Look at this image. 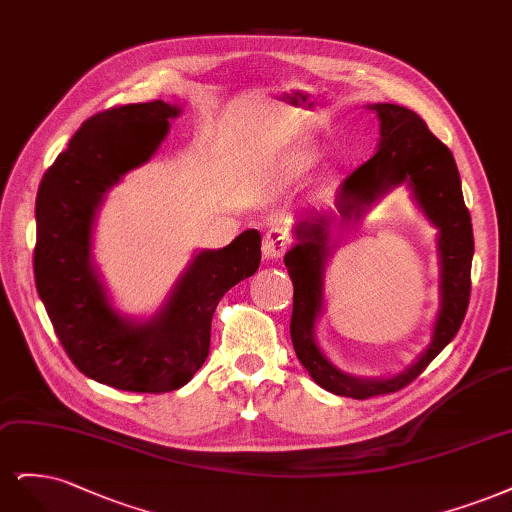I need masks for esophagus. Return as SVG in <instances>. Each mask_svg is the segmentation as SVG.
Segmentation results:
<instances>
[{"instance_id":"34e87169","label":"esophagus","mask_w":512,"mask_h":512,"mask_svg":"<svg viewBox=\"0 0 512 512\" xmlns=\"http://www.w3.org/2000/svg\"><path fill=\"white\" fill-rule=\"evenodd\" d=\"M289 244H291V240H289L285 229L283 227H272L270 232L263 236V246H261L263 257H266V259H280L285 255V251L289 249Z\"/></svg>"}]
</instances>
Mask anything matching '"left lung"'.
Returning <instances> with one entry per match:
<instances>
[{
	"label": "left lung",
	"mask_w": 512,
	"mask_h": 512,
	"mask_svg": "<svg viewBox=\"0 0 512 512\" xmlns=\"http://www.w3.org/2000/svg\"><path fill=\"white\" fill-rule=\"evenodd\" d=\"M368 108L381 123L376 153L340 185L334 208L298 214L293 225L295 244L285 255L293 283L291 342L295 355L319 387L355 400L398 391L415 381L455 338L468 310L474 255L470 212L453 153L427 129L417 112L395 104H370ZM402 184L439 232V315L431 344L406 371L385 379H361L342 373L316 342V321L324 303V270L333 254L335 227L363 218L385 194Z\"/></svg>",
	"instance_id": "obj_1"
}]
</instances>
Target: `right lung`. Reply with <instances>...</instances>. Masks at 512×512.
I'll list each match as a JSON object with an SVG mask.
<instances>
[{"label":"right lung","instance_id":"obj_1","mask_svg":"<svg viewBox=\"0 0 512 512\" xmlns=\"http://www.w3.org/2000/svg\"><path fill=\"white\" fill-rule=\"evenodd\" d=\"M161 100L95 114L46 170L36 197V289L74 366L121 391L166 393L187 385L210 351V321L223 295L257 272L261 234L246 229L223 249L197 251L155 315L129 317L93 259V229L106 195L151 159L180 117Z\"/></svg>","mask_w":512,"mask_h":512}]
</instances>
